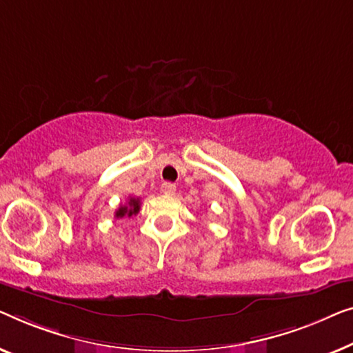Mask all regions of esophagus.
<instances>
[{
  "mask_svg": "<svg viewBox=\"0 0 353 353\" xmlns=\"http://www.w3.org/2000/svg\"><path fill=\"white\" fill-rule=\"evenodd\" d=\"M161 192L165 193V195H174V193H176V185L172 182H165L161 185Z\"/></svg>",
  "mask_w": 353,
  "mask_h": 353,
  "instance_id": "obj_1",
  "label": "esophagus"
}]
</instances>
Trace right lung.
<instances>
[{
	"instance_id": "obj_1",
	"label": "right lung",
	"mask_w": 353,
	"mask_h": 353,
	"mask_svg": "<svg viewBox=\"0 0 353 353\" xmlns=\"http://www.w3.org/2000/svg\"><path fill=\"white\" fill-rule=\"evenodd\" d=\"M139 211H141V198L131 196L128 200L126 205H121L115 211V217H117V219H123V217H131V216H136Z\"/></svg>"
}]
</instances>
